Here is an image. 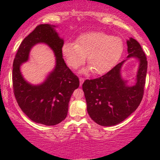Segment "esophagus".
I'll list each match as a JSON object with an SVG mask.
<instances>
[{"mask_svg":"<svg viewBox=\"0 0 160 160\" xmlns=\"http://www.w3.org/2000/svg\"><path fill=\"white\" fill-rule=\"evenodd\" d=\"M83 81H84V79L82 78H80V86H82V82H83Z\"/></svg>","mask_w":160,"mask_h":160,"instance_id":"obj_1","label":"esophagus"}]
</instances>
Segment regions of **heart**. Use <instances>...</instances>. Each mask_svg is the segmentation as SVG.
<instances>
[{
	"label": "heart",
	"mask_w": 160,
	"mask_h": 160,
	"mask_svg": "<svg viewBox=\"0 0 160 160\" xmlns=\"http://www.w3.org/2000/svg\"><path fill=\"white\" fill-rule=\"evenodd\" d=\"M124 45L120 38L101 32L84 33L78 37L75 43H66L62 47V55L72 68L84 63L86 56L88 66L80 71L87 74L93 71L96 74L108 72L120 59Z\"/></svg>",
	"instance_id": "obj_1"
}]
</instances>
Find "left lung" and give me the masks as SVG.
I'll return each mask as SVG.
<instances>
[{
  "mask_svg": "<svg viewBox=\"0 0 160 160\" xmlns=\"http://www.w3.org/2000/svg\"><path fill=\"white\" fill-rule=\"evenodd\" d=\"M127 59L121 62L107 74L82 83L89 117L97 124L111 126L120 123L133 113L140 104L144 95L148 61L140 43L132 38L126 41ZM130 58L139 62L136 83L128 85L129 81L122 78L121 69Z\"/></svg>",
  "mask_w": 160,
  "mask_h": 160,
  "instance_id": "1",
  "label": "left lung"
}]
</instances>
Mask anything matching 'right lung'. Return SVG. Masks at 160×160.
<instances>
[{
  "mask_svg": "<svg viewBox=\"0 0 160 160\" xmlns=\"http://www.w3.org/2000/svg\"><path fill=\"white\" fill-rule=\"evenodd\" d=\"M56 28L49 24L37 26L22 40L12 65V85L18 104L33 122L46 126H55L65 120L71 95L80 85L78 78L62 58L64 40ZM38 43L47 45L52 49L56 64L45 81L34 85L23 78L20 67L28 61L30 50Z\"/></svg>",
  "mask_w": 160,
  "mask_h": 160,
  "instance_id": "add662e5",
  "label": "right lung"
}]
</instances>
